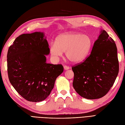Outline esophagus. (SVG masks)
Instances as JSON below:
<instances>
[{
	"instance_id": "obj_1",
	"label": "esophagus",
	"mask_w": 125,
	"mask_h": 125,
	"mask_svg": "<svg viewBox=\"0 0 125 125\" xmlns=\"http://www.w3.org/2000/svg\"><path fill=\"white\" fill-rule=\"evenodd\" d=\"M63 68H64V69H65V70H68V69H69L70 68L69 66H66V65L64 66Z\"/></svg>"
}]
</instances>
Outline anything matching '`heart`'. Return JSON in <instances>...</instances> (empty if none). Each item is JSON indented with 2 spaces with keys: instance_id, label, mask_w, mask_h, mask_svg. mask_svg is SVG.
<instances>
[{
  "instance_id": "b5f03b06",
  "label": "heart",
  "mask_w": 125,
  "mask_h": 125,
  "mask_svg": "<svg viewBox=\"0 0 125 125\" xmlns=\"http://www.w3.org/2000/svg\"><path fill=\"white\" fill-rule=\"evenodd\" d=\"M93 44L91 37L81 33L70 32L59 36L55 43H51L50 52L55 58L65 52L67 58L74 63L82 62L89 55Z\"/></svg>"
}]
</instances>
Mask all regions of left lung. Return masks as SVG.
Instances as JSON below:
<instances>
[{
  "label": "left lung",
  "instance_id": "1",
  "mask_svg": "<svg viewBox=\"0 0 125 125\" xmlns=\"http://www.w3.org/2000/svg\"><path fill=\"white\" fill-rule=\"evenodd\" d=\"M72 70L73 85L80 96L95 99L108 93L118 73L119 62L116 43L105 30H101L90 55Z\"/></svg>",
  "mask_w": 125,
  "mask_h": 125
}]
</instances>
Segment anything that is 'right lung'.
I'll return each mask as SVG.
<instances>
[{
    "mask_svg": "<svg viewBox=\"0 0 125 125\" xmlns=\"http://www.w3.org/2000/svg\"><path fill=\"white\" fill-rule=\"evenodd\" d=\"M50 53L44 33H24L17 37L7 53L8 78L12 86L29 102H39L50 95L56 78L62 73L61 64L46 62Z\"/></svg>",
    "mask_w": 125,
    "mask_h": 125,
    "instance_id": "1",
    "label": "right lung"
}]
</instances>
